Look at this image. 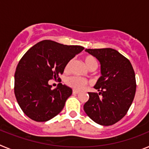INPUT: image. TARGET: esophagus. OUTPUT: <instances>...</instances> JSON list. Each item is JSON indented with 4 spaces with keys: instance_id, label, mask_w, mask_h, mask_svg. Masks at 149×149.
<instances>
[{
    "instance_id": "obj_1",
    "label": "esophagus",
    "mask_w": 149,
    "mask_h": 149,
    "mask_svg": "<svg viewBox=\"0 0 149 149\" xmlns=\"http://www.w3.org/2000/svg\"><path fill=\"white\" fill-rule=\"evenodd\" d=\"M72 93H73V94H77V93H79L80 92H79V91H77V90H75V89H73Z\"/></svg>"
}]
</instances>
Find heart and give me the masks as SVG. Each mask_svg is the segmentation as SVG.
Returning <instances> with one entry per match:
<instances>
[{"label": "heart", "mask_w": 149, "mask_h": 149, "mask_svg": "<svg viewBox=\"0 0 149 149\" xmlns=\"http://www.w3.org/2000/svg\"><path fill=\"white\" fill-rule=\"evenodd\" d=\"M84 61L85 63V65H86V67L89 68V70H94L95 68L97 67V65H98L96 59L92 55L84 56ZM72 63V60H69L65 64V68H64L65 72H67L69 71ZM65 84H66L67 86L72 88V89H75V90H80V89H84L87 85V81H86L85 79L80 78V77H69L65 80Z\"/></svg>", "instance_id": "heart-1"}]
</instances>
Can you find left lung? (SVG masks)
Returning a JSON list of instances; mask_svg holds the SVG:
<instances>
[{"mask_svg": "<svg viewBox=\"0 0 149 149\" xmlns=\"http://www.w3.org/2000/svg\"><path fill=\"white\" fill-rule=\"evenodd\" d=\"M85 51L100 62L101 76L94 86L99 93H88L84 110L96 123L112 125L126 115L134 101L136 88L134 68L128 59L113 48Z\"/></svg>", "mask_w": 149, "mask_h": 149, "instance_id": "8db88e82", "label": "left lung"}]
</instances>
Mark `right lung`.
Masks as SVG:
<instances>
[{"mask_svg":"<svg viewBox=\"0 0 149 149\" xmlns=\"http://www.w3.org/2000/svg\"><path fill=\"white\" fill-rule=\"evenodd\" d=\"M84 49L80 45L43 40L24 54L15 70L14 93L27 116L46 122L62 111L72 89L62 84L52 89L48 81H60L65 64Z\"/></svg>","mask_w":149,"mask_h":149,"instance_id":"add662e5","label":"right lung"}]
</instances>
